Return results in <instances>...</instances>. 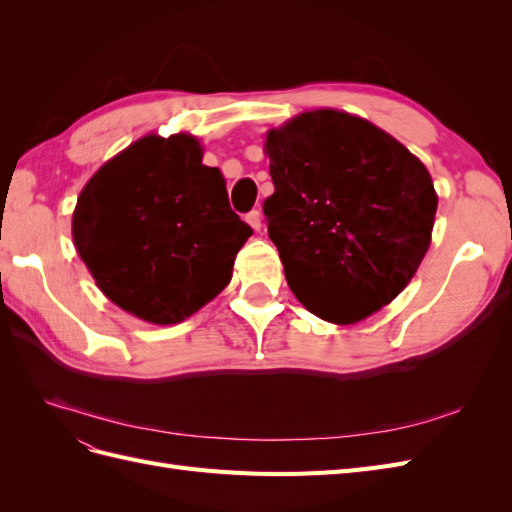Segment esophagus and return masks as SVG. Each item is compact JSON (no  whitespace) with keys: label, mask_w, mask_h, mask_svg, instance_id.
Returning <instances> with one entry per match:
<instances>
[{"label":"esophagus","mask_w":512,"mask_h":512,"mask_svg":"<svg viewBox=\"0 0 512 512\" xmlns=\"http://www.w3.org/2000/svg\"><path fill=\"white\" fill-rule=\"evenodd\" d=\"M245 220H247V224H250L254 230H260L262 228V215H260V211L258 209H254V211H250L245 215Z\"/></svg>","instance_id":"esophagus-1"}]
</instances>
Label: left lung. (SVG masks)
<instances>
[{"instance_id": "obj_1", "label": "left lung", "mask_w": 512, "mask_h": 512, "mask_svg": "<svg viewBox=\"0 0 512 512\" xmlns=\"http://www.w3.org/2000/svg\"><path fill=\"white\" fill-rule=\"evenodd\" d=\"M269 237L309 312L352 324L408 286L429 250L438 196L425 164L367 119L333 108L269 130Z\"/></svg>"}]
</instances>
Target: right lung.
<instances>
[{"mask_svg":"<svg viewBox=\"0 0 512 512\" xmlns=\"http://www.w3.org/2000/svg\"><path fill=\"white\" fill-rule=\"evenodd\" d=\"M252 228L190 134H149L87 181L72 239L98 288L126 312L177 324L226 288Z\"/></svg>","mask_w":512,"mask_h":512,"instance_id":"obj_1","label":"right lung"}]
</instances>
